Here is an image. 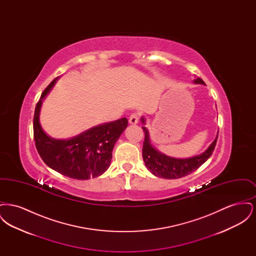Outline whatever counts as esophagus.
Returning <instances> with one entry per match:
<instances>
[{"label": "esophagus", "mask_w": 256, "mask_h": 256, "mask_svg": "<svg viewBox=\"0 0 256 256\" xmlns=\"http://www.w3.org/2000/svg\"><path fill=\"white\" fill-rule=\"evenodd\" d=\"M138 120H139V114H138V113H132V114L130 116L128 122H130V124H137Z\"/></svg>", "instance_id": "1"}]
</instances>
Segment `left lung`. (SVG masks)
<instances>
[{"instance_id": "1", "label": "left lung", "mask_w": 256, "mask_h": 256, "mask_svg": "<svg viewBox=\"0 0 256 256\" xmlns=\"http://www.w3.org/2000/svg\"><path fill=\"white\" fill-rule=\"evenodd\" d=\"M194 82L204 84V82L198 78H196ZM142 122L145 124L144 118H142ZM142 128L145 134L143 148H142V156L145 162L146 169L152 174L159 178H167V180L180 178L198 169L207 159L211 156L218 139V135H217L214 142L204 154L200 156H196L191 158H172L161 154L158 150H156L154 146H152L150 142V136H148V130L145 126H143Z\"/></svg>"}]
</instances>
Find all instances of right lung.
<instances>
[{
    "label": "right lung",
    "mask_w": 256,
    "mask_h": 256,
    "mask_svg": "<svg viewBox=\"0 0 256 256\" xmlns=\"http://www.w3.org/2000/svg\"><path fill=\"white\" fill-rule=\"evenodd\" d=\"M56 80V78L43 91L36 106L34 137L37 152L50 168L63 176L80 180L97 178L108 169L113 148L126 128L128 119L100 124L71 139L50 138L40 126L39 111L42 100Z\"/></svg>",
    "instance_id": "add662e5"
}]
</instances>
